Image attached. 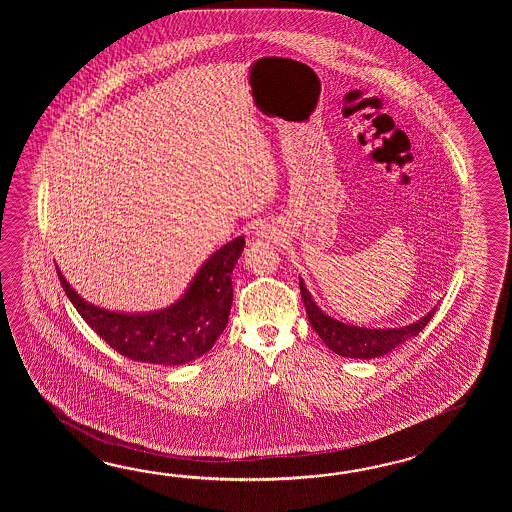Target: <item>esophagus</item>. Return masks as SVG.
<instances>
[{
	"label": "esophagus",
	"instance_id": "1",
	"mask_svg": "<svg viewBox=\"0 0 512 512\" xmlns=\"http://www.w3.org/2000/svg\"><path fill=\"white\" fill-rule=\"evenodd\" d=\"M272 234H274V227H271V225H265V227L256 230V236L258 238H265V240L272 238Z\"/></svg>",
	"mask_w": 512,
	"mask_h": 512
}]
</instances>
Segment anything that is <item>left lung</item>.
I'll return each mask as SVG.
<instances>
[{
  "label": "left lung",
  "mask_w": 512,
  "mask_h": 512,
  "mask_svg": "<svg viewBox=\"0 0 512 512\" xmlns=\"http://www.w3.org/2000/svg\"><path fill=\"white\" fill-rule=\"evenodd\" d=\"M300 293L304 300L305 311L309 316V324L318 333V337L324 340V344L331 351H335L342 357H348V359L370 360L388 355L390 351L404 344L406 340L417 337L435 313V309H430L425 316L415 320L414 324L404 327L381 329V327L351 326V324L340 322L333 316L326 315L315 304V300L307 291L302 278H300Z\"/></svg>",
  "instance_id": "1"
}]
</instances>
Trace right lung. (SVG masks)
Here are the masks:
<instances>
[{
  "label": "right lung",
  "mask_w": 512,
  "mask_h": 512,
  "mask_svg": "<svg viewBox=\"0 0 512 512\" xmlns=\"http://www.w3.org/2000/svg\"><path fill=\"white\" fill-rule=\"evenodd\" d=\"M245 238L229 241L196 272L185 294L168 307L150 313L109 311L89 304L58 272L71 304L109 348L137 362L181 366L203 357L227 327L232 305V269Z\"/></svg>",
  "instance_id": "obj_1"
}]
</instances>
